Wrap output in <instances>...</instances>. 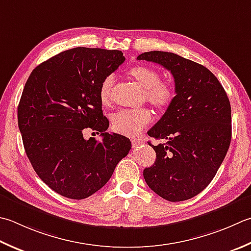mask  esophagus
<instances>
[{
    "label": "esophagus",
    "instance_id": "34e87169",
    "mask_svg": "<svg viewBox=\"0 0 251 251\" xmlns=\"http://www.w3.org/2000/svg\"><path fill=\"white\" fill-rule=\"evenodd\" d=\"M131 144H132V146H134V147H138V146H140V145L142 144V141H141L140 139L132 138V139H131Z\"/></svg>",
    "mask_w": 251,
    "mask_h": 251
}]
</instances>
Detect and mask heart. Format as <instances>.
Instances as JSON below:
<instances>
[{"instance_id":"1","label":"heart","mask_w":251,"mask_h":251,"mask_svg":"<svg viewBox=\"0 0 251 251\" xmlns=\"http://www.w3.org/2000/svg\"><path fill=\"white\" fill-rule=\"evenodd\" d=\"M129 75L135 78L146 89V99L158 109L168 107L174 99L175 91L169 82L160 80V74L148 66L137 65L129 70ZM114 76L107 75L100 85L99 97L102 103L110 100L111 88ZM152 114L148 109H124L113 116L112 127L116 132L126 136H136L149 124Z\"/></svg>"}]
</instances>
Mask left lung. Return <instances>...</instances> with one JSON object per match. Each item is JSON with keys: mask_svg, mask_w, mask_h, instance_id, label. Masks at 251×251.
Masks as SVG:
<instances>
[{"mask_svg": "<svg viewBox=\"0 0 251 251\" xmlns=\"http://www.w3.org/2000/svg\"><path fill=\"white\" fill-rule=\"evenodd\" d=\"M137 60L156 63L170 71L176 93L148 131L164 144H149L156 159L144 170L145 180L165 200L190 199L211 183L229 148L232 115L227 95L207 67L175 53L150 51Z\"/></svg>", "mask_w": 251, "mask_h": 251, "instance_id": "1", "label": "left lung"}]
</instances>
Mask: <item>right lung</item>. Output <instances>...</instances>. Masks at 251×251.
Instances as JSON below:
<instances>
[{
	"instance_id": "add662e5",
	"label": "right lung",
	"mask_w": 251,
	"mask_h": 251,
	"mask_svg": "<svg viewBox=\"0 0 251 251\" xmlns=\"http://www.w3.org/2000/svg\"><path fill=\"white\" fill-rule=\"evenodd\" d=\"M122 51L74 48L31 72L18 104V127L29 161L55 193L85 199L104 186L128 154L130 140L109 134L99 97L103 78L116 71ZM101 132L86 141L82 130Z\"/></svg>"
}]
</instances>
